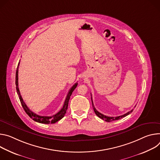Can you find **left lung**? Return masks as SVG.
<instances>
[{"instance_id": "obj_1", "label": "left lung", "mask_w": 160, "mask_h": 160, "mask_svg": "<svg viewBox=\"0 0 160 160\" xmlns=\"http://www.w3.org/2000/svg\"><path fill=\"white\" fill-rule=\"evenodd\" d=\"M92 105H93V110H94V111H95V114H96V115L98 116V117H99L100 118H101L102 119H103V120H105V121H107V122H111V121H114V120H118V119H121V118H124V117H125V116H128V114H130L132 111H133V109H132V110H131L130 111H129V112H128L127 113H126V114H123V115H122V116H116V117H109V116H105V115H103V114H101L100 112H99L98 111H97V109H95V106H94V105H93V100H92Z\"/></svg>"}]
</instances>
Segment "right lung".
<instances>
[{
    "label": "right lung",
    "instance_id": "right-lung-1",
    "mask_svg": "<svg viewBox=\"0 0 160 160\" xmlns=\"http://www.w3.org/2000/svg\"><path fill=\"white\" fill-rule=\"evenodd\" d=\"M19 65H20V62L18 63V65L17 68H16V89L17 91V93L18 95L20 102L22 103V107L23 108V109L25 110V112L29 116V117L30 118H32L33 121L40 122V123H44V124H52V123H55L56 122L58 121L59 120H60L62 118H63V116H65L67 108H68V101L70 99V97L72 95L73 91L75 90V88L77 87L78 86V83L76 82L75 84H74L72 88H70V90L68 91V93L67 95V97L65 98V100L64 102V104L63 105V108H62V109L56 114L53 115L52 116H39L36 114H35L34 112H32L28 108L27 106V105L25 104V103L23 102V100L20 95V92L19 90V88H18V68H19Z\"/></svg>",
    "mask_w": 160,
    "mask_h": 160
}]
</instances>
